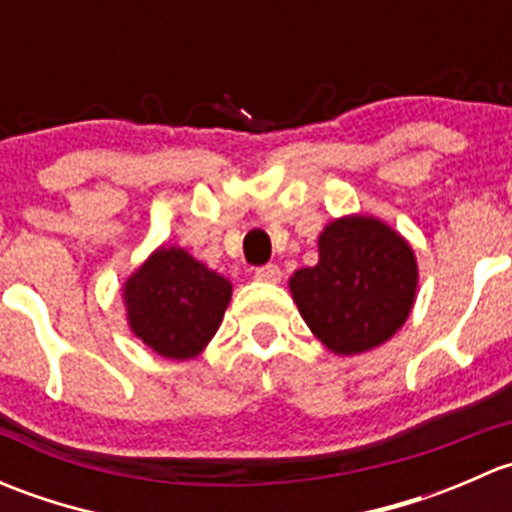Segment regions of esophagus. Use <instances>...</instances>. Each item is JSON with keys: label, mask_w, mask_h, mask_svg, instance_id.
<instances>
[{"label": "esophagus", "mask_w": 512, "mask_h": 512, "mask_svg": "<svg viewBox=\"0 0 512 512\" xmlns=\"http://www.w3.org/2000/svg\"><path fill=\"white\" fill-rule=\"evenodd\" d=\"M255 277H257V280H260V282H272V285H275V282L282 280V270H280V267H277V265L257 267Z\"/></svg>", "instance_id": "1"}]
</instances>
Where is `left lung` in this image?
<instances>
[{
    "instance_id": "8db88e82",
    "label": "left lung",
    "mask_w": 512,
    "mask_h": 512,
    "mask_svg": "<svg viewBox=\"0 0 512 512\" xmlns=\"http://www.w3.org/2000/svg\"><path fill=\"white\" fill-rule=\"evenodd\" d=\"M319 262L289 277L314 337L339 356L389 342L416 302L418 265L404 235L374 215H344L319 232Z\"/></svg>"
}]
</instances>
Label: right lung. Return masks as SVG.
<instances>
[{
	"label": "right lung",
	"mask_w": 512,
	"mask_h": 512,
	"mask_svg": "<svg viewBox=\"0 0 512 512\" xmlns=\"http://www.w3.org/2000/svg\"><path fill=\"white\" fill-rule=\"evenodd\" d=\"M232 282L178 245H160L123 282L131 332L165 359H195L218 332Z\"/></svg>",
	"instance_id": "right-lung-1"
}]
</instances>
